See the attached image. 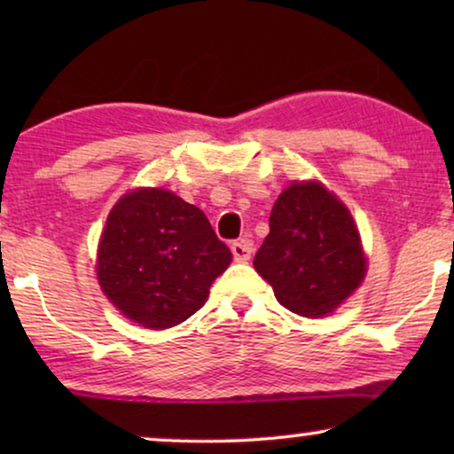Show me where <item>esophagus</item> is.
I'll list each match as a JSON object with an SVG mask.
<instances>
[{"label":"esophagus","instance_id":"34e87169","mask_svg":"<svg viewBox=\"0 0 454 454\" xmlns=\"http://www.w3.org/2000/svg\"><path fill=\"white\" fill-rule=\"evenodd\" d=\"M235 262H247L252 258V241L250 239H239L231 246Z\"/></svg>","mask_w":454,"mask_h":454}]
</instances>
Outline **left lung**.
Wrapping results in <instances>:
<instances>
[{
    "label": "left lung",
    "mask_w": 454,
    "mask_h": 454,
    "mask_svg": "<svg viewBox=\"0 0 454 454\" xmlns=\"http://www.w3.org/2000/svg\"><path fill=\"white\" fill-rule=\"evenodd\" d=\"M269 225L254 269L294 314L331 316L364 283L368 256L351 210L318 179H294Z\"/></svg>",
    "instance_id": "1"
}]
</instances>
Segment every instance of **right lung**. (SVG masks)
Instances as JSON below:
<instances>
[{"instance_id":"1","label":"right lung","mask_w":454,"mask_h":454,"mask_svg":"<svg viewBox=\"0 0 454 454\" xmlns=\"http://www.w3.org/2000/svg\"><path fill=\"white\" fill-rule=\"evenodd\" d=\"M231 264L207 215L165 188H134L109 210L97 246V281L129 322L151 331L182 325Z\"/></svg>"}]
</instances>
